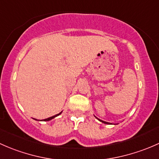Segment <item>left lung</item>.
I'll use <instances>...</instances> for the list:
<instances>
[{"instance_id": "1", "label": "left lung", "mask_w": 159, "mask_h": 159, "mask_svg": "<svg viewBox=\"0 0 159 159\" xmlns=\"http://www.w3.org/2000/svg\"><path fill=\"white\" fill-rule=\"evenodd\" d=\"M95 118H97L98 120H99V121H102V123H105V124H108V125H110L111 124V123H109V122H107V121H102V120H100V119H99V118H98L97 117H95Z\"/></svg>"}]
</instances>
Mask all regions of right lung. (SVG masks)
I'll return each mask as SVG.
<instances>
[{"label":"right lung","instance_id":"right-lung-1","mask_svg":"<svg viewBox=\"0 0 159 159\" xmlns=\"http://www.w3.org/2000/svg\"><path fill=\"white\" fill-rule=\"evenodd\" d=\"M61 112H60V113H59V114H57V115H54V116H52V117H50V118H46V119H44V120H42V121H50V120L53 119V118H55V117L58 116V115H61ZM35 120H37V119H35Z\"/></svg>","mask_w":159,"mask_h":159}]
</instances>
